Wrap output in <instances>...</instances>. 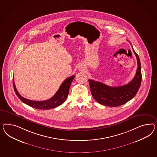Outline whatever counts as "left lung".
<instances>
[{
  "label": "left lung",
  "mask_w": 157,
  "mask_h": 157,
  "mask_svg": "<svg viewBox=\"0 0 157 157\" xmlns=\"http://www.w3.org/2000/svg\"><path fill=\"white\" fill-rule=\"evenodd\" d=\"M132 50L137 59L138 67L134 78L128 84L113 87L97 81L89 80L91 93L99 104L110 107L121 106L136 96L141 84L142 74L140 58Z\"/></svg>",
  "instance_id": "obj_1"
}]
</instances>
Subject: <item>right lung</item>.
Returning <instances> with one entry per match:
<instances>
[{"label":"right lung","instance_id":"obj_1","mask_svg":"<svg viewBox=\"0 0 157 157\" xmlns=\"http://www.w3.org/2000/svg\"><path fill=\"white\" fill-rule=\"evenodd\" d=\"M74 78H75V75H72L66 79L62 83V85H60L59 89L55 93V95L52 97L50 98L49 99L43 101H35L27 99L26 98L21 97L19 93L17 92V90L16 89L14 81H13V86L14 91L18 98L26 105L37 109L48 110V109L55 108L63 103L64 101H66V98H67L70 85Z\"/></svg>","mask_w":157,"mask_h":157}]
</instances>
